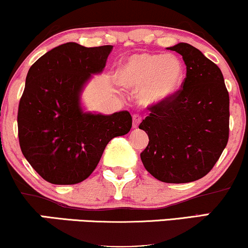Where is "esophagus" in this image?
<instances>
[{
    "label": "esophagus",
    "mask_w": 248,
    "mask_h": 248,
    "mask_svg": "<svg viewBox=\"0 0 248 248\" xmlns=\"http://www.w3.org/2000/svg\"><path fill=\"white\" fill-rule=\"evenodd\" d=\"M142 120V116L139 115V114H134L133 115V127L134 128H137L139 127L140 122Z\"/></svg>",
    "instance_id": "34e87169"
}]
</instances>
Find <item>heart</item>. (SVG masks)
<instances>
[{
	"instance_id": "b5f03b06",
	"label": "heart",
	"mask_w": 248,
	"mask_h": 248,
	"mask_svg": "<svg viewBox=\"0 0 248 248\" xmlns=\"http://www.w3.org/2000/svg\"><path fill=\"white\" fill-rule=\"evenodd\" d=\"M118 83L122 88L137 91L139 101L155 106L172 98L183 85L185 67L174 55L135 53L121 62Z\"/></svg>"
}]
</instances>
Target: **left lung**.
I'll list each match as a JSON object with an SVG mask.
<instances>
[{"label": "left lung", "mask_w": 248, "mask_h": 248, "mask_svg": "<svg viewBox=\"0 0 248 248\" xmlns=\"http://www.w3.org/2000/svg\"><path fill=\"white\" fill-rule=\"evenodd\" d=\"M169 49L183 56L186 78L172 98L149 107L139 126L149 136L141 159L163 183H192L210 172L228 144L229 92L222 71L201 50L186 43Z\"/></svg>", "instance_id": "obj_1"}]
</instances>
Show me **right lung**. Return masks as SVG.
<instances>
[{
    "instance_id": "add662e5",
    "label": "right lung",
    "mask_w": 248,
    "mask_h": 248,
    "mask_svg": "<svg viewBox=\"0 0 248 248\" xmlns=\"http://www.w3.org/2000/svg\"><path fill=\"white\" fill-rule=\"evenodd\" d=\"M113 46L67 43L50 49L29 69L18 106V139L30 165L54 185L85 180L107 143L132 128L128 111L111 115L85 112L80 94L100 74Z\"/></svg>"
}]
</instances>
